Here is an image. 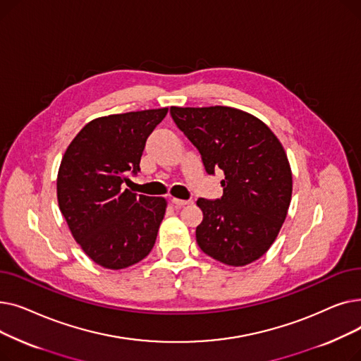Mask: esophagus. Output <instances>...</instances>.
Returning a JSON list of instances; mask_svg holds the SVG:
<instances>
[{"instance_id":"34e87169","label":"esophagus","mask_w":361,"mask_h":361,"mask_svg":"<svg viewBox=\"0 0 361 361\" xmlns=\"http://www.w3.org/2000/svg\"><path fill=\"white\" fill-rule=\"evenodd\" d=\"M171 202H173V204H174L176 207H183V206L190 203V200H183V199H176V197H174L173 200H171Z\"/></svg>"}]
</instances>
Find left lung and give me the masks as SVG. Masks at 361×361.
Segmentation results:
<instances>
[{
    "label": "left lung",
    "mask_w": 361,
    "mask_h": 361,
    "mask_svg": "<svg viewBox=\"0 0 361 361\" xmlns=\"http://www.w3.org/2000/svg\"><path fill=\"white\" fill-rule=\"evenodd\" d=\"M171 117L202 157L207 174L222 169L219 199L200 197L199 247L230 267H244L268 252L286 221L291 168L281 142L250 114L230 106H171Z\"/></svg>",
    "instance_id": "obj_1"
}]
</instances>
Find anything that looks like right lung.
Instances as JSON below:
<instances>
[{
	"instance_id": "obj_1",
	"label": "right lung",
	"mask_w": 361,
	"mask_h": 361,
	"mask_svg": "<svg viewBox=\"0 0 361 361\" xmlns=\"http://www.w3.org/2000/svg\"><path fill=\"white\" fill-rule=\"evenodd\" d=\"M168 108L101 117L86 124L63 157L56 196L74 240L106 269H124L154 247L165 215L164 197L123 190L140 171L150 133Z\"/></svg>"
}]
</instances>
